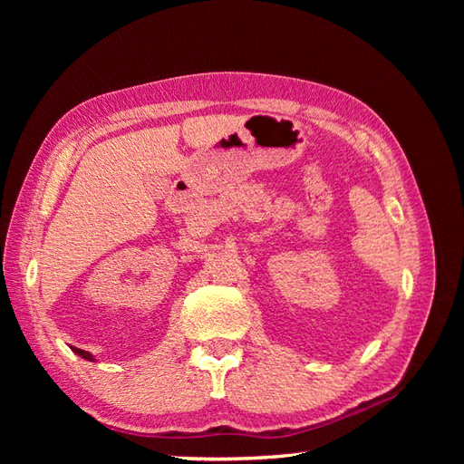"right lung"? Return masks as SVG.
I'll return each mask as SVG.
<instances>
[{"label":"right lung","mask_w":464,"mask_h":464,"mask_svg":"<svg viewBox=\"0 0 464 464\" xmlns=\"http://www.w3.org/2000/svg\"><path fill=\"white\" fill-rule=\"evenodd\" d=\"M73 353H75V354H79L81 358H85V360H89V362H94L92 354H91V353H87V350H81V348H75V346H73Z\"/></svg>","instance_id":"add662e5"}]
</instances>
